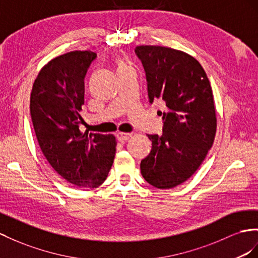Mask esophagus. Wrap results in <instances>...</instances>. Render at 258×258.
Listing matches in <instances>:
<instances>
[{"mask_svg": "<svg viewBox=\"0 0 258 258\" xmlns=\"http://www.w3.org/2000/svg\"><path fill=\"white\" fill-rule=\"evenodd\" d=\"M132 135H133L132 133H117L116 137L120 142H126L132 137Z\"/></svg>", "mask_w": 258, "mask_h": 258, "instance_id": "obj_1", "label": "esophagus"}]
</instances>
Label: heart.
Segmentation results:
<instances>
[{"instance_id":"1","label":"heart","mask_w":258,"mask_h":258,"mask_svg":"<svg viewBox=\"0 0 258 258\" xmlns=\"http://www.w3.org/2000/svg\"><path fill=\"white\" fill-rule=\"evenodd\" d=\"M120 66H122V63H121V62H120ZM120 69H122V68H120Z\"/></svg>"}]
</instances>
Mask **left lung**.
<instances>
[{"instance_id": "1", "label": "left lung", "mask_w": 258, "mask_h": 258, "mask_svg": "<svg viewBox=\"0 0 258 258\" xmlns=\"http://www.w3.org/2000/svg\"><path fill=\"white\" fill-rule=\"evenodd\" d=\"M135 53L146 72L149 100H163L162 134L149 135L153 144L141 162L150 185L172 188L188 180L215 141L217 114L213 89L196 58L181 50L137 45Z\"/></svg>"}]
</instances>
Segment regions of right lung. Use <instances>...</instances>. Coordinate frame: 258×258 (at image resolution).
<instances>
[{"mask_svg":"<svg viewBox=\"0 0 258 258\" xmlns=\"http://www.w3.org/2000/svg\"><path fill=\"white\" fill-rule=\"evenodd\" d=\"M97 54L71 51L52 58L37 75L30 94V115L42 154L71 184L95 188L113 164L115 136L79 131L83 122L84 78Z\"/></svg>","mask_w":258,"mask_h":258,"instance_id":"1","label":"right lung"}]
</instances>
